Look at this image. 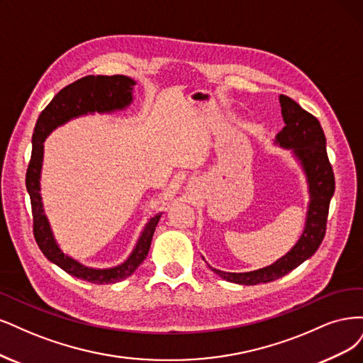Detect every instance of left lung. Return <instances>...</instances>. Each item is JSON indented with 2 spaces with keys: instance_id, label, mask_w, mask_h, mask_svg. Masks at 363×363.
Wrapping results in <instances>:
<instances>
[{
  "instance_id": "8db88e82",
  "label": "left lung",
  "mask_w": 363,
  "mask_h": 363,
  "mask_svg": "<svg viewBox=\"0 0 363 363\" xmlns=\"http://www.w3.org/2000/svg\"><path fill=\"white\" fill-rule=\"evenodd\" d=\"M282 107L284 130L276 135V143L292 149L305 170L309 186V206L306 225L300 240L285 256L274 264L247 273H228L209 267L221 279L240 285H258L288 274L301 262L317 252L325 235L327 216H329L330 199L335 193V174L327 157L325 135L318 119L303 110L289 96H279Z\"/></svg>"
}]
</instances>
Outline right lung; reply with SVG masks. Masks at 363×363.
<instances>
[{"instance_id":"add662e5","label":"right lung","mask_w":363,"mask_h":363,"mask_svg":"<svg viewBox=\"0 0 363 363\" xmlns=\"http://www.w3.org/2000/svg\"><path fill=\"white\" fill-rule=\"evenodd\" d=\"M135 81L125 75H89L79 78L75 83L62 89L52 101L46 105L40 113L33 133V150L31 160L28 162L26 185L31 201L33 213V233L39 249L52 264L58 265L67 274L87 280L90 284H114L131 276L137 267L142 264L149 253L150 241L154 237L155 228L161 218V213L149 220L140 235L133 253L128 259L113 268H90L78 261L72 259L58 247L52 235L50 221L43 213L42 197H40V169L43 160V142L46 135H50L57 126L66 123L78 116L87 113H111L114 110H122L133 102V87Z\"/></svg>"}]
</instances>
